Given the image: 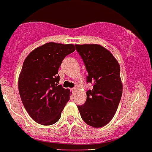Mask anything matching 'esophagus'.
Listing matches in <instances>:
<instances>
[{"mask_svg":"<svg viewBox=\"0 0 152 152\" xmlns=\"http://www.w3.org/2000/svg\"><path fill=\"white\" fill-rule=\"evenodd\" d=\"M72 91H77V88H76V87H74V88L72 89Z\"/></svg>","mask_w":152,"mask_h":152,"instance_id":"esophagus-1","label":"esophagus"}]
</instances>
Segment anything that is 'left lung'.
<instances>
[{
	"instance_id": "1",
	"label": "left lung",
	"mask_w": 152,
	"mask_h": 152,
	"mask_svg": "<svg viewBox=\"0 0 152 152\" xmlns=\"http://www.w3.org/2000/svg\"><path fill=\"white\" fill-rule=\"evenodd\" d=\"M84 62L87 83L93 89L87 91V101L79 105L85 123L94 128L107 125L116 112L123 94L120 66L112 53L99 44H76Z\"/></svg>"
}]
</instances>
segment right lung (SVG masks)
<instances>
[{
  "instance_id": "add662e5",
  "label": "right lung",
  "mask_w": 152,
  "mask_h": 152,
  "mask_svg": "<svg viewBox=\"0 0 152 152\" xmlns=\"http://www.w3.org/2000/svg\"><path fill=\"white\" fill-rule=\"evenodd\" d=\"M74 44L49 42L29 53L18 76V91L25 108L33 120L52 125L69 101L70 90L58 85L61 61L75 51Z\"/></svg>"
}]
</instances>
